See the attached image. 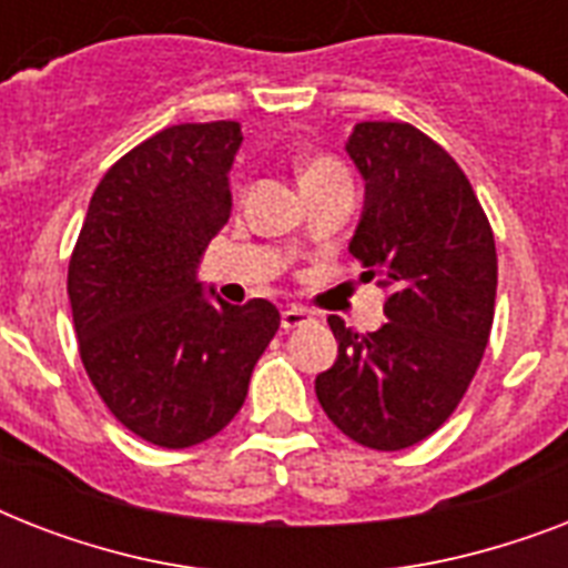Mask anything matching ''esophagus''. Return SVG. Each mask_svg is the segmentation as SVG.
<instances>
[{"instance_id": "1", "label": "esophagus", "mask_w": 568, "mask_h": 568, "mask_svg": "<svg viewBox=\"0 0 568 568\" xmlns=\"http://www.w3.org/2000/svg\"><path fill=\"white\" fill-rule=\"evenodd\" d=\"M312 324V315L306 310H283V329H297V327H306Z\"/></svg>"}]
</instances>
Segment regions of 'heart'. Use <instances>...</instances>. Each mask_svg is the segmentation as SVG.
I'll use <instances>...</instances> for the list:
<instances>
[{
  "label": "heart",
  "instance_id": "obj_1",
  "mask_svg": "<svg viewBox=\"0 0 568 568\" xmlns=\"http://www.w3.org/2000/svg\"><path fill=\"white\" fill-rule=\"evenodd\" d=\"M301 182L303 189H310V185H324V182H351L347 180L345 164L333 159V155H312L306 159L301 168Z\"/></svg>",
  "mask_w": 568,
  "mask_h": 568
}]
</instances>
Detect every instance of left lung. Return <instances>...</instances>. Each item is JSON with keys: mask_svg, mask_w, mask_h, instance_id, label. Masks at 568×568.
Listing matches in <instances>:
<instances>
[{"mask_svg": "<svg viewBox=\"0 0 568 568\" xmlns=\"http://www.w3.org/2000/svg\"><path fill=\"white\" fill-rule=\"evenodd\" d=\"M347 153L368 189L351 253L388 292V321L363 336L329 315L338 359L315 392L345 436L400 450L448 422L484 359L495 235L466 173L413 123H356Z\"/></svg>", "mask_w": 568, "mask_h": 568, "instance_id": "left-lung-1", "label": "left lung"}]
</instances>
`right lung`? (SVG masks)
Returning a JSON list of instances; mask_svg holds the SVG:
<instances>
[{"instance_id": "right-lung-1", "label": "right lung", "mask_w": 568, "mask_h": 568, "mask_svg": "<svg viewBox=\"0 0 568 568\" xmlns=\"http://www.w3.org/2000/svg\"><path fill=\"white\" fill-rule=\"evenodd\" d=\"M241 123H180L111 164L75 239L67 294L79 356L126 430L159 448L212 439L280 329L271 301L209 303L194 280L230 221Z\"/></svg>"}]
</instances>
